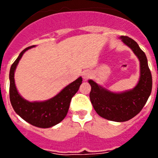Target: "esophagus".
<instances>
[{
  "mask_svg": "<svg viewBox=\"0 0 158 158\" xmlns=\"http://www.w3.org/2000/svg\"><path fill=\"white\" fill-rule=\"evenodd\" d=\"M91 76H92V73L90 70H88L87 69V70H85L82 72V77H83V79L85 81H86L87 79H89V78Z\"/></svg>",
  "mask_w": 158,
  "mask_h": 158,
  "instance_id": "esophagus-1",
  "label": "esophagus"
}]
</instances>
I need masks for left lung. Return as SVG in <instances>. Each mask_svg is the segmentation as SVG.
<instances>
[{
	"label": "left lung",
	"mask_w": 158,
	"mask_h": 158,
	"mask_svg": "<svg viewBox=\"0 0 158 158\" xmlns=\"http://www.w3.org/2000/svg\"><path fill=\"white\" fill-rule=\"evenodd\" d=\"M121 41L132 50L139 60L140 76L132 89L123 92H112L93 80L89 94L95 111L102 118L114 122H125L137 115L143 108L152 91V76L146 54L139 44L127 36L121 35Z\"/></svg>",
	"instance_id": "8db88e82"
}]
</instances>
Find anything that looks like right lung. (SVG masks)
Segmentation results:
<instances>
[{"label":"right lung","instance_id":"right-lung-1","mask_svg":"<svg viewBox=\"0 0 158 158\" xmlns=\"http://www.w3.org/2000/svg\"><path fill=\"white\" fill-rule=\"evenodd\" d=\"M36 46L25 48L11 66L9 72V96L14 111L23 120L33 126L40 128H49L62 122L69 111L71 99L80 88L82 77H79L65 86L56 96L43 101H28L19 94L16 89L14 74L19 60L26 51Z\"/></svg>","mask_w":158,"mask_h":158}]
</instances>
